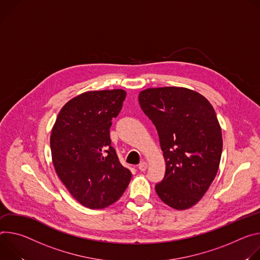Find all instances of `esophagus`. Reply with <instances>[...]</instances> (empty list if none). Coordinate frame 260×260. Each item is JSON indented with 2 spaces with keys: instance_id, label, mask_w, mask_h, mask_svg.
I'll return each mask as SVG.
<instances>
[{
  "instance_id": "34e87169",
  "label": "esophagus",
  "mask_w": 260,
  "mask_h": 260,
  "mask_svg": "<svg viewBox=\"0 0 260 260\" xmlns=\"http://www.w3.org/2000/svg\"><path fill=\"white\" fill-rule=\"evenodd\" d=\"M147 168H148V163H147V162L142 161V162H140V163H139V165H138V169H139L140 171H145Z\"/></svg>"
}]
</instances>
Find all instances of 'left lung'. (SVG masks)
<instances>
[{
  "instance_id": "8db88e82",
  "label": "left lung",
  "mask_w": 260,
  "mask_h": 260,
  "mask_svg": "<svg viewBox=\"0 0 260 260\" xmlns=\"http://www.w3.org/2000/svg\"><path fill=\"white\" fill-rule=\"evenodd\" d=\"M138 100L158 131L166 163L156 192L172 209H189L208 191L219 168L223 141L215 109L203 95L178 86L147 89Z\"/></svg>"
}]
</instances>
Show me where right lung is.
Returning <instances> with one entry per match:
<instances>
[{
  "instance_id": "obj_1",
  "label": "right lung",
  "mask_w": 260,
  "mask_h": 260,
  "mask_svg": "<svg viewBox=\"0 0 260 260\" xmlns=\"http://www.w3.org/2000/svg\"><path fill=\"white\" fill-rule=\"evenodd\" d=\"M126 92H85L67 102L50 135L56 175L71 195L89 209L115 203L127 189L131 172L111 146L109 128L120 113Z\"/></svg>"
}]
</instances>
